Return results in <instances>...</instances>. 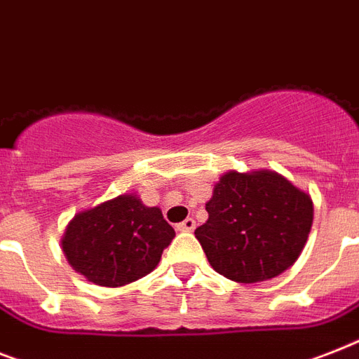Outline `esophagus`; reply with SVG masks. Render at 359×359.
<instances>
[{
	"instance_id": "esophagus-1",
	"label": "esophagus",
	"mask_w": 359,
	"mask_h": 359,
	"mask_svg": "<svg viewBox=\"0 0 359 359\" xmlns=\"http://www.w3.org/2000/svg\"><path fill=\"white\" fill-rule=\"evenodd\" d=\"M194 229H195V221L191 219V217H188V219H184L182 223L177 225V230H180V232H191Z\"/></svg>"
}]
</instances>
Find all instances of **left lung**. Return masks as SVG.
Listing matches in <instances>:
<instances>
[{
	"instance_id": "8db88e82",
	"label": "left lung",
	"mask_w": 359,
	"mask_h": 359,
	"mask_svg": "<svg viewBox=\"0 0 359 359\" xmlns=\"http://www.w3.org/2000/svg\"><path fill=\"white\" fill-rule=\"evenodd\" d=\"M195 229L210 265L229 280L275 278L301 256L313 223L310 194L273 170L226 171Z\"/></svg>"
}]
</instances>
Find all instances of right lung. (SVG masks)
Segmentation results:
<instances>
[{
  "label": "right lung",
  "instance_id": "obj_1",
  "mask_svg": "<svg viewBox=\"0 0 359 359\" xmlns=\"http://www.w3.org/2000/svg\"><path fill=\"white\" fill-rule=\"evenodd\" d=\"M175 238L158 206L123 194L74 215L60 245L75 273L103 287L149 275Z\"/></svg>",
  "mask_w": 359,
  "mask_h": 359
}]
</instances>
